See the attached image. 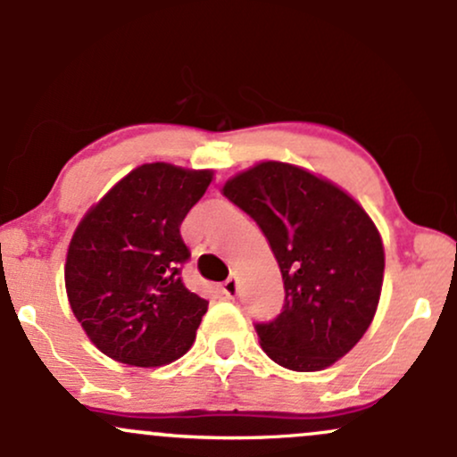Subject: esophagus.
<instances>
[{
  "mask_svg": "<svg viewBox=\"0 0 457 457\" xmlns=\"http://www.w3.org/2000/svg\"><path fill=\"white\" fill-rule=\"evenodd\" d=\"M221 290H223L225 298H234L236 295H238V283H236V277H228Z\"/></svg>",
  "mask_w": 457,
  "mask_h": 457,
  "instance_id": "esophagus-1",
  "label": "esophagus"
}]
</instances>
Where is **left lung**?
<instances>
[{
	"label": "left lung",
	"instance_id": "left-lung-1",
	"mask_svg": "<svg viewBox=\"0 0 457 457\" xmlns=\"http://www.w3.org/2000/svg\"><path fill=\"white\" fill-rule=\"evenodd\" d=\"M223 195L260 225L283 277L281 313L255 324L264 353L295 371L333 365L378 307L385 249L374 221L333 182L287 162L251 167Z\"/></svg>",
	"mask_w": 457,
	"mask_h": 457
}]
</instances>
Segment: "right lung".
<instances>
[{
    "label": "right lung",
    "mask_w": 457,
    "mask_h": 457,
    "mask_svg": "<svg viewBox=\"0 0 457 457\" xmlns=\"http://www.w3.org/2000/svg\"><path fill=\"white\" fill-rule=\"evenodd\" d=\"M212 171L148 162L81 219L66 255V295L92 344L120 363L159 367L195 342L208 301L182 283L180 236Z\"/></svg>",
    "instance_id": "1"
}]
</instances>
